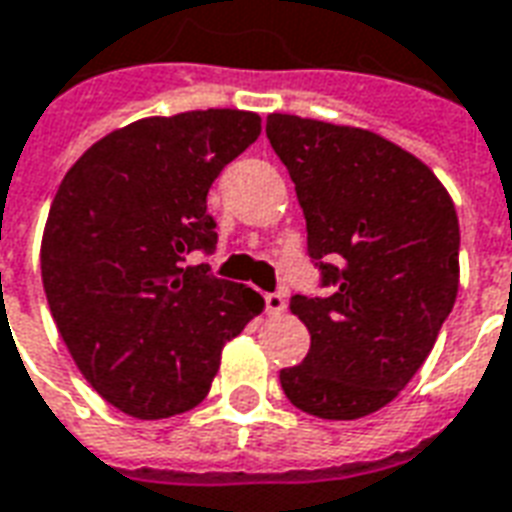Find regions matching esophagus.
<instances>
[{"label":"esophagus","instance_id":"1","mask_svg":"<svg viewBox=\"0 0 512 512\" xmlns=\"http://www.w3.org/2000/svg\"><path fill=\"white\" fill-rule=\"evenodd\" d=\"M288 310V301L282 293H268L266 296V312L268 315H282V312Z\"/></svg>","mask_w":512,"mask_h":512}]
</instances>
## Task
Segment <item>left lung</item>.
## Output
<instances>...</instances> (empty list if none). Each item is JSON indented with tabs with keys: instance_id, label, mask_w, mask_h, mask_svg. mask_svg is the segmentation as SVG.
Wrapping results in <instances>:
<instances>
[{
	"instance_id": "1",
	"label": "left lung",
	"mask_w": 512,
	"mask_h": 512,
	"mask_svg": "<svg viewBox=\"0 0 512 512\" xmlns=\"http://www.w3.org/2000/svg\"><path fill=\"white\" fill-rule=\"evenodd\" d=\"M266 134L296 183L321 285L334 288L290 299L310 351L279 384L312 417H367L414 378L452 312L458 213L430 167L373 131L274 112Z\"/></svg>"
}]
</instances>
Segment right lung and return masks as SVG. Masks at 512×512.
<instances>
[{
	"label": "right lung",
	"instance_id": "1",
	"mask_svg": "<svg viewBox=\"0 0 512 512\" xmlns=\"http://www.w3.org/2000/svg\"><path fill=\"white\" fill-rule=\"evenodd\" d=\"M260 117H145L98 139L51 202L40 271L49 310L98 395L136 419L200 406L224 343L263 312L255 290L189 266L216 249L208 189Z\"/></svg>",
	"mask_w": 512,
	"mask_h": 512
}]
</instances>
